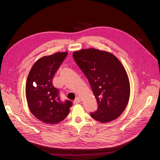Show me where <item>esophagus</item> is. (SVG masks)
I'll return each mask as SVG.
<instances>
[{
    "instance_id": "obj_1",
    "label": "esophagus",
    "mask_w": 160,
    "mask_h": 160,
    "mask_svg": "<svg viewBox=\"0 0 160 160\" xmlns=\"http://www.w3.org/2000/svg\"><path fill=\"white\" fill-rule=\"evenodd\" d=\"M81 98H79V97H77V98L74 100V101H73V103H75V104H77V103H79L80 102H81Z\"/></svg>"
}]
</instances>
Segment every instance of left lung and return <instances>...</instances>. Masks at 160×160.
Listing matches in <instances>:
<instances>
[{
	"mask_svg": "<svg viewBox=\"0 0 160 160\" xmlns=\"http://www.w3.org/2000/svg\"><path fill=\"white\" fill-rule=\"evenodd\" d=\"M75 62L88 78L98 105L91 116L101 123L119 118L126 108L130 95L127 72L112 53L91 48L72 53Z\"/></svg>",
	"mask_w": 160,
	"mask_h": 160,
	"instance_id": "1",
	"label": "left lung"
}]
</instances>
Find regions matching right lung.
I'll return each mask as SVG.
<instances>
[{"label":"right lung","instance_id":"right-lung-1","mask_svg":"<svg viewBox=\"0 0 160 160\" xmlns=\"http://www.w3.org/2000/svg\"><path fill=\"white\" fill-rule=\"evenodd\" d=\"M67 52H57L38 59L32 67L26 83V98L32 114L41 122L57 124L69 113L72 102H62L52 78Z\"/></svg>","mask_w":160,"mask_h":160}]
</instances>
